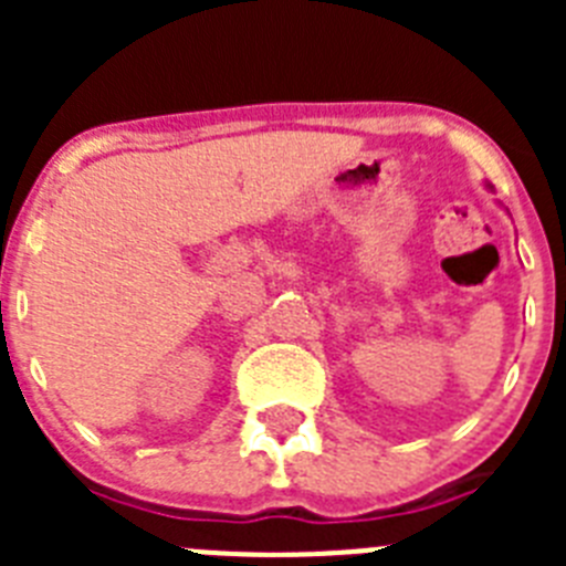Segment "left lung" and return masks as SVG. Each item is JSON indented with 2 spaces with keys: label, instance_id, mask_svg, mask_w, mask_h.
I'll return each instance as SVG.
<instances>
[{
  "label": "left lung",
  "instance_id": "obj_1",
  "mask_svg": "<svg viewBox=\"0 0 566 566\" xmlns=\"http://www.w3.org/2000/svg\"><path fill=\"white\" fill-rule=\"evenodd\" d=\"M484 187H488V189H490V192H493V187H490V184H484Z\"/></svg>",
  "mask_w": 566,
  "mask_h": 566
}]
</instances>
